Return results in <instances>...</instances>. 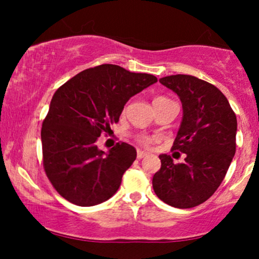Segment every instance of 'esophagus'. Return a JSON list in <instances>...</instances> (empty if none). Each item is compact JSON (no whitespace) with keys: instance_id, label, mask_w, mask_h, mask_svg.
Listing matches in <instances>:
<instances>
[{"instance_id":"34e87169","label":"esophagus","mask_w":259,"mask_h":259,"mask_svg":"<svg viewBox=\"0 0 259 259\" xmlns=\"http://www.w3.org/2000/svg\"><path fill=\"white\" fill-rule=\"evenodd\" d=\"M145 156H147L146 152H144V151H141V150H138V158H139V159L144 158Z\"/></svg>"}]
</instances>
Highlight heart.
I'll list each match as a JSON object with an SVG mask.
<instances>
[{"label":"heart","mask_w":259,"mask_h":259,"mask_svg":"<svg viewBox=\"0 0 259 259\" xmlns=\"http://www.w3.org/2000/svg\"><path fill=\"white\" fill-rule=\"evenodd\" d=\"M167 100L165 97H157V99L153 100V102H157V101H164ZM136 141H138V144L141 145V146H145V147H148L151 144H152L153 139L150 138V136L147 135H138L136 136Z\"/></svg>","instance_id":"obj_1"}]
</instances>
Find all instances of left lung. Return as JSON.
Instances as JSON below:
<instances>
[{"mask_svg":"<svg viewBox=\"0 0 259 259\" xmlns=\"http://www.w3.org/2000/svg\"><path fill=\"white\" fill-rule=\"evenodd\" d=\"M159 82L183 103V120L171 150L186 158L175 164L170 156L160 154L153 190L169 206L192 208L207 201L225 178L236 151V115L222 91L204 80L177 74Z\"/></svg>","mask_w":259,"mask_h":259,"instance_id":"obj_1","label":"left lung"}]
</instances>
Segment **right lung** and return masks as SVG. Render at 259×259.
<instances>
[{
  "instance_id": "1",
  "label": "right lung",
  "mask_w": 259,
  "mask_h": 259,
  "mask_svg": "<svg viewBox=\"0 0 259 259\" xmlns=\"http://www.w3.org/2000/svg\"><path fill=\"white\" fill-rule=\"evenodd\" d=\"M156 81L151 74L102 64L76 74L55 92L41 141L45 171L62 197L90 207L118 191L136 150L118 142L106 153L96 141L118 123L130 97Z\"/></svg>"
}]
</instances>
